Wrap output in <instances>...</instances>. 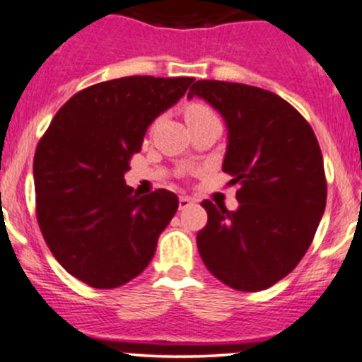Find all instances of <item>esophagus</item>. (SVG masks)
Returning <instances> with one entry per match:
<instances>
[{"label":"esophagus","mask_w":362,"mask_h":362,"mask_svg":"<svg viewBox=\"0 0 362 362\" xmlns=\"http://www.w3.org/2000/svg\"><path fill=\"white\" fill-rule=\"evenodd\" d=\"M192 204H194V200L189 197H180V200H178V207L180 209H187L189 205H192Z\"/></svg>","instance_id":"obj_1"}]
</instances>
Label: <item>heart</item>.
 <instances>
[{
  "mask_svg": "<svg viewBox=\"0 0 362 362\" xmlns=\"http://www.w3.org/2000/svg\"><path fill=\"white\" fill-rule=\"evenodd\" d=\"M184 116H185V121H187V124H192V123H198V121L212 119V117H216V114L212 112L211 107H207L205 103L192 101V103L185 105Z\"/></svg>",
  "mask_w": 362,
  "mask_h": 362,
  "instance_id": "1",
  "label": "heart"
}]
</instances>
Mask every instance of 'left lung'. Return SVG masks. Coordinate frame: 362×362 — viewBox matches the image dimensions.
Segmentation results:
<instances>
[{
	"mask_svg": "<svg viewBox=\"0 0 362 362\" xmlns=\"http://www.w3.org/2000/svg\"><path fill=\"white\" fill-rule=\"evenodd\" d=\"M228 127L223 171L238 185V211L202 202L209 221L197 235L209 272L238 291H261L296 268L327 204V180L310 124L275 93L245 83L198 80Z\"/></svg>",
	"mask_w": 362,
	"mask_h": 362,
	"instance_id": "8db88e82",
	"label": "left lung"
}]
</instances>
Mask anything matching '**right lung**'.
I'll use <instances>...</instances> for the list:
<instances>
[{
	"instance_id": "1",
	"label": "right lung",
	"mask_w": 362,
	"mask_h": 362,
	"mask_svg": "<svg viewBox=\"0 0 362 362\" xmlns=\"http://www.w3.org/2000/svg\"><path fill=\"white\" fill-rule=\"evenodd\" d=\"M194 78L124 76L80 90L60 107L33 158L42 238L67 273L114 289L144 272L178 209L175 192L146 197L124 184L151 121Z\"/></svg>"
}]
</instances>
